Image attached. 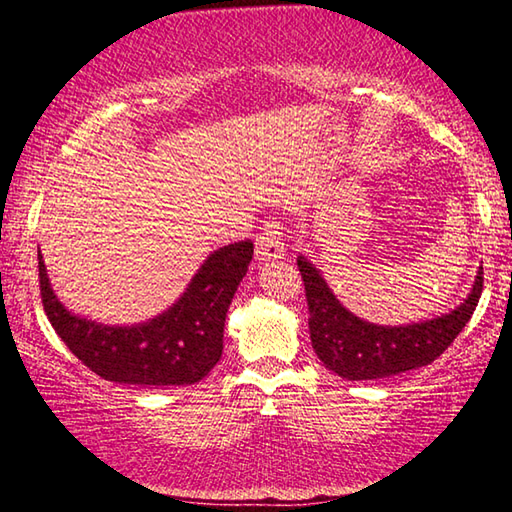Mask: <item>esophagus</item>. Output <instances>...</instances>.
I'll use <instances>...</instances> for the list:
<instances>
[{
  "mask_svg": "<svg viewBox=\"0 0 512 512\" xmlns=\"http://www.w3.org/2000/svg\"><path fill=\"white\" fill-rule=\"evenodd\" d=\"M282 223L280 221H266L262 228H259V235L255 241V255L262 262H275V259H282L287 248H284L282 239Z\"/></svg>",
  "mask_w": 512,
  "mask_h": 512,
  "instance_id": "1",
  "label": "esophagus"
}]
</instances>
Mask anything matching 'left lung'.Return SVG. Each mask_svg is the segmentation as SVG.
<instances>
[{"mask_svg":"<svg viewBox=\"0 0 512 512\" xmlns=\"http://www.w3.org/2000/svg\"><path fill=\"white\" fill-rule=\"evenodd\" d=\"M309 307V334L318 359L345 379H381L429 366L472 318L483 291V266L472 293L452 314L404 327L372 325L352 316L305 257H298Z\"/></svg>","mask_w":512,"mask_h":512,"instance_id":"8db88e82","label":"left lung"}]
</instances>
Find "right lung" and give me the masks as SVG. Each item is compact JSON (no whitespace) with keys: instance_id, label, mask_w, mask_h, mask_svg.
Here are the masks:
<instances>
[{"instance_id":"right-lung-1","label":"right lung","mask_w":512,"mask_h":512,"mask_svg":"<svg viewBox=\"0 0 512 512\" xmlns=\"http://www.w3.org/2000/svg\"><path fill=\"white\" fill-rule=\"evenodd\" d=\"M250 259V239L214 250L176 305L135 327H108L69 314L49 287L42 257L40 298L69 352L101 379L135 388L196 384L221 359L225 314Z\"/></svg>"}]
</instances>
